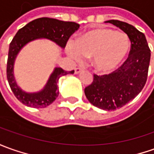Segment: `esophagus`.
Instances as JSON below:
<instances>
[{"label":"esophagus","instance_id":"1","mask_svg":"<svg viewBox=\"0 0 154 154\" xmlns=\"http://www.w3.org/2000/svg\"><path fill=\"white\" fill-rule=\"evenodd\" d=\"M82 72V69L81 68H76L75 69V74H79Z\"/></svg>","mask_w":154,"mask_h":154}]
</instances>
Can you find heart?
Listing matches in <instances>:
<instances>
[{"mask_svg": "<svg viewBox=\"0 0 154 154\" xmlns=\"http://www.w3.org/2000/svg\"><path fill=\"white\" fill-rule=\"evenodd\" d=\"M131 51L129 37L123 33L108 28L92 29L69 42L66 53L74 61L81 63L84 57H92L94 68L102 73L109 72L128 56Z\"/></svg>", "mask_w": 154, "mask_h": 154, "instance_id": "obj_1", "label": "heart"}]
</instances>
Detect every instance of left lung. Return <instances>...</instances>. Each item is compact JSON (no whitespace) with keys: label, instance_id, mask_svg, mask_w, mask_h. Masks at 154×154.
Masks as SVG:
<instances>
[{"label":"left lung","instance_id":"1","mask_svg":"<svg viewBox=\"0 0 154 154\" xmlns=\"http://www.w3.org/2000/svg\"><path fill=\"white\" fill-rule=\"evenodd\" d=\"M121 29L131 40L127 60L110 74L94 75V80L84 90L88 100L103 110H114L132 100L146 83L151 51L145 35L134 26L119 20H109Z\"/></svg>","mask_w":154,"mask_h":154}]
</instances>
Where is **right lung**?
<instances>
[{"label": "right lung", "instance_id": "obj_1", "mask_svg": "<svg viewBox=\"0 0 154 154\" xmlns=\"http://www.w3.org/2000/svg\"><path fill=\"white\" fill-rule=\"evenodd\" d=\"M79 27L80 25L74 22H64L55 18L41 17L33 20L17 31L9 45L7 77L11 91L21 103L32 108L47 107L59 95L57 83L60 77L69 73H74V71L66 72L60 67H55L41 90L28 93L18 86L14 76V64L21 50L30 42L40 38L49 39L61 49H65L69 38Z\"/></svg>", "mask_w": 154, "mask_h": 154}]
</instances>
